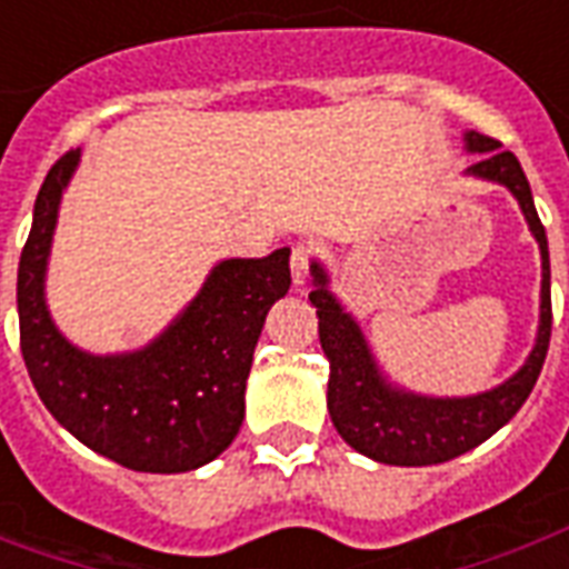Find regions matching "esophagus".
<instances>
[{"mask_svg": "<svg viewBox=\"0 0 569 569\" xmlns=\"http://www.w3.org/2000/svg\"><path fill=\"white\" fill-rule=\"evenodd\" d=\"M313 252H317V249L310 247V243H298V247H292V261H289V268H292V283L296 286H305V280H308Z\"/></svg>", "mask_w": 569, "mask_h": 569, "instance_id": "esophagus-1", "label": "esophagus"}]
</instances>
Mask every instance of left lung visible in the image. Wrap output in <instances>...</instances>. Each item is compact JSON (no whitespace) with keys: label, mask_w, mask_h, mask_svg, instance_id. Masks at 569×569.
I'll list each match as a JSON object with an SVG mask.
<instances>
[{"label":"left lung","mask_w":569,"mask_h":569,"mask_svg":"<svg viewBox=\"0 0 569 569\" xmlns=\"http://www.w3.org/2000/svg\"><path fill=\"white\" fill-rule=\"evenodd\" d=\"M466 151H478V161L466 176H478L506 186L525 212L530 231L537 237L542 256V289H539L537 345L509 381L476 396H420L399 390L378 369L369 341L359 322L329 289V271L320 261L310 264L313 292L310 305L320 317V345L329 359V415L335 429L353 451L366 453L378 463L432 466L453 460L490 439L500 427L518 415L537 383L551 338V271L549 240L539 222L530 182L512 151L485 133L469 130L463 137Z\"/></svg>","instance_id":"8db88e82"}]
</instances>
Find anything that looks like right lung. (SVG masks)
Wrapping results in <instances>:
<instances>
[{"instance_id":"obj_1","label":"right lung","mask_w":569,"mask_h":569,"mask_svg":"<svg viewBox=\"0 0 569 569\" xmlns=\"http://www.w3.org/2000/svg\"><path fill=\"white\" fill-rule=\"evenodd\" d=\"M79 158L72 149L48 170L20 252V353L32 387L60 427L133 472L198 469L240 432L252 350L268 310L292 283L289 247L219 261L151 345L93 357L69 345L44 305L57 210Z\"/></svg>"}]
</instances>
